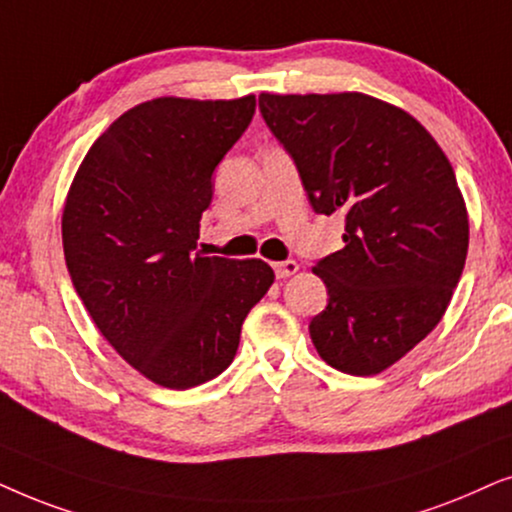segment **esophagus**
<instances>
[{
	"label": "esophagus",
	"instance_id": "obj_1",
	"mask_svg": "<svg viewBox=\"0 0 512 512\" xmlns=\"http://www.w3.org/2000/svg\"><path fill=\"white\" fill-rule=\"evenodd\" d=\"M274 271H276V278H288L292 274H297L299 264L295 260H285V262L274 264Z\"/></svg>",
	"mask_w": 512,
	"mask_h": 512
}]
</instances>
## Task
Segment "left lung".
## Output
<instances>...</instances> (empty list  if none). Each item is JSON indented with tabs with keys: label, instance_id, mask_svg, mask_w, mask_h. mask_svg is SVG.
<instances>
[{
	"label": "left lung",
	"instance_id": "left-lung-1",
	"mask_svg": "<svg viewBox=\"0 0 512 512\" xmlns=\"http://www.w3.org/2000/svg\"><path fill=\"white\" fill-rule=\"evenodd\" d=\"M318 215H344V248L323 257L327 306L309 323L318 356L370 377L445 316L468 252L452 163L403 109L363 93L260 95Z\"/></svg>",
	"mask_w": 512,
	"mask_h": 512
}]
</instances>
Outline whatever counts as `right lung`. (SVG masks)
<instances>
[{"label": "right lung", "instance_id": "obj_1", "mask_svg": "<svg viewBox=\"0 0 512 512\" xmlns=\"http://www.w3.org/2000/svg\"><path fill=\"white\" fill-rule=\"evenodd\" d=\"M255 95L156 98L88 149L63 210L72 285L102 337L166 388L231 365L248 311L274 283L262 260L196 252L213 173L250 126Z\"/></svg>", "mask_w": 512, "mask_h": 512}]
</instances>
